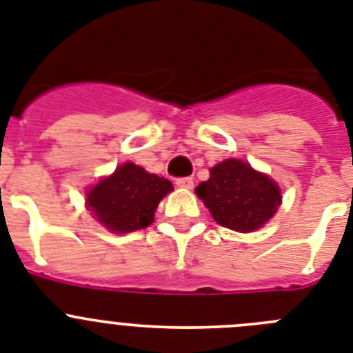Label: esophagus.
Here are the masks:
<instances>
[{"label": "esophagus", "instance_id": "esophagus-1", "mask_svg": "<svg viewBox=\"0 0 353 353\" xmlns=\"http://www.w3.org/2000/svg\"><path fill=\"white\" fill-rule=\"evenodd\" d=\"M176 185L179 186V188L190 190L194 186V179H192V177H179V179H176Z\"/></svg>", "mask_w": 353, "mask_h": 353}]
</instances>
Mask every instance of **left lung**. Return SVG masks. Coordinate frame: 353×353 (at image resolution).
Segmentation results:
<instances>
[{"instance_id":"8db88e82","label":"left lung","mask_w":353,"mask_h":353,"mask_svg":"<svg viewBox=\"0 0 353 353\" xmlns=\"http://www.w3.org/2000/svg\"><path fill=\"white\" fill-rule=\"evenodd\" d=\"M214 222L232 231L250 232L268 222L281 204L274 181L241 159H225L195 188Z\"/></svg>"}]
</instances>
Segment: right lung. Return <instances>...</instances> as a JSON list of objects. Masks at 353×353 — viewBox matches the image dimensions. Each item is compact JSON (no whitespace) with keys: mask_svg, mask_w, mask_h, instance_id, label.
Masks as SVG:
<instances>
[{"mask_svg":"<svg viewBox=\"0 0 353 353\" xmlns=\"http://www.w3.org/2000/svg\"><path fill=\"white\" fill-rule=\"evenodd\" d=\"M172 183L139 165H121L87 195V206L113 232H133L151 225L159 201L172 192Z\"/></svg>","mask_w":353,"mask_h":353,"instance_id":"add662e5","label":"right lung"}]
</instances>
